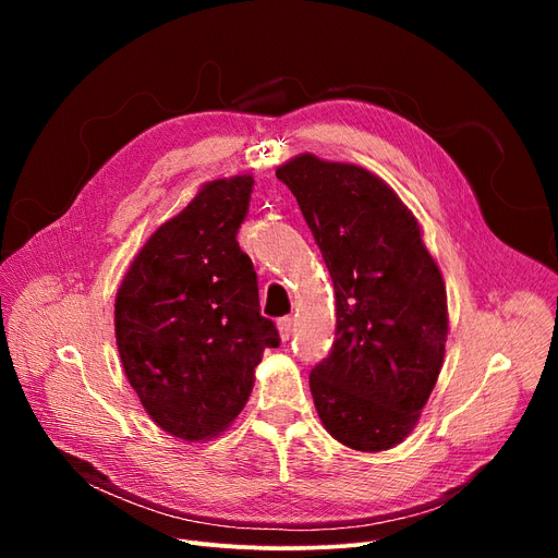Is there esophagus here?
<instances>
[{
  "label": "esophagus",
  "mask_w": 558,
  "mask_h": 558,
  "mask_svg": "<svg viewBox=\"0 0 558 558\" xmlns=\"http://www.w3.org/2000/svg\"><path fill=\"white\" fill-rule=\"evenodd\" d=\"M291 324H294V320H291V316H282V318L278 320V330H280V339H282V341H289V337H291Z\"/></svg>",
  "instance_id": "obj_1"
}]
</instances>
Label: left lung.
Masks as SVG:
<instances>
[{
  "label": "left lung",
  "instance_id": "obj_1",
  "mask_svg": "<svg viewBox=\"0 0 558 558\" xmlns=\"http://www.w3.org/2000/svg\"><path fill=\"white\" fill-rule=\"evenodd\" d=\"M314 234L337 299L330 355L310 373L339 444L379 452L414 429L448 337V296L416 217L377 175L303 154L276 171Z\"/></svg>",
  "mask_w": 558,
  "mask_h": 558
}]
</instances>
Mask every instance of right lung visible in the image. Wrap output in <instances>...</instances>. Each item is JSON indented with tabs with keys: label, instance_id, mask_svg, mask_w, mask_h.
I'll list each match as a JSON object with an SVG mask.
<instances>
[{
	"label": "right lung",
	"instance_id": "right-lung-1",
	"mask_svg": "<svg viewBox=\"0 0 558 558\" xmlns=\"http://www.w3.org/2000/svg\"><path fill=\"white\" fill-rule=\"evenodd\" d=\"M253 175L213 181L135 255L114 301L124 373L151 421L183 441L223 432L244 409L264 348L257 274L240 248Z\"/></svg>",
	"mask_w": 558,
	"mask_h": 558
}]
</instances>
